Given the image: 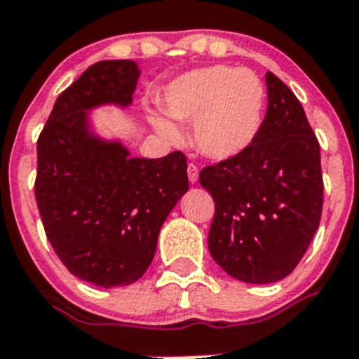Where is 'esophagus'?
Segmentation results:
<instances>
[{"label": "esophagus", "instance_id": "obj_1", "mask_svg": "<svg viewBox=\"0 0 359 359\" xmlns=\"http://www.w3.org/2000/svg\"><path fill=\"white\" fill-rule=\"evenodd\" d=\"M187 172H189V182L192 183H197V180H199V169H197L194 163H189V167H187Z\"/></svg>", "mask_w": 359, "mask_h": 359}]
</instances>
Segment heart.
<instances>
[{"label": "heart", "instance_id": "1", "mask_svg": "<svg viewBox=\"0 0 359 359\" xmlns=\"http://www.w3.org/2000/svg\"><path fill=\"white\" fill-rule=\"evenodd\" d=\"M162 109L169 118L192 121L197 149L211 160H233L247 151L262 128L266 88L248 68L227 65L197 68L167 84ZM149 123L163 139L176 142L182 130L160 114L148 112Z\"/></svg>", "mask_w": 359, "mask_h": 359}]
</instances>
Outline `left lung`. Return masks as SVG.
Returning a JSON list of instances; mask_svg holds the SVG:
<instances>
[{
  "mask_svg": "<svg viewBox=\"0 0 359 359\" xmlns=\"http://www.w3.org/2000/svg\"><path fill=\"white\" fill-rule=\"evenodd\" d=\"M268 111L254 144L201 170L215 201L208 248L218 266L247 284H273L302 261L320 222L319 142L298 98L266 74Z\"/></svg>",
  "mask_w": 359,
  "mask_h": 359,
  "instance_id": "obj_1",
  "label": "left lung"
}]
</instances>
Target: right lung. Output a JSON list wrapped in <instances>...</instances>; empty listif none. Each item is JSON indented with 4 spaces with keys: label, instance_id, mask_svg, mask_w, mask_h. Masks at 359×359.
Listing matches in <instances>:
<instances>
[{
    "label": "right lung",
    "instance_id": "right-lung-1",
    "mask_svg": "<svg viewBox=\"0 0 359 359\" xmlns=\"http://www.w3.org/2000/svg\"><path fill=\"white\" fill-rule=\"evenodd\" d=\"M139 75L132 60L91 65L57 97L36 144L47 240L72 275L105 289L144 275L163 222L189 190L183 153L137 158L95 130V109L130 107Z\"/></svg>",
    "mask_w": 359,
    "mask_h": 359
}]
</instances>
